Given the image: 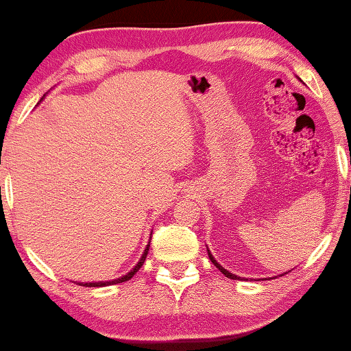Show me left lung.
Returning <instances> with one entry per match:
<instances>
[{"mask_svg": "<svg viewBox=\"0 0 351 351\" xmlns=\"http://www.w3.org/2000/svg\"><path fill=\"white\" fill-rule=\"evenodd\" d=\"M208 256H209V258H210V262H213V263H214V265H215V267H217V268H219V270H220V271H222L225 276H227V278H230V280H243V278H241V276H237V275H233V273H230L228 270H225V268H223L222 265H220V263H219L217 261H215V258H214V256H213V254H210V251H209V249H208ZM265 280H267V278H265Z\"/></svg>", "mask_w": 351, "mask_h": 351, "instance_id": "1", "label": "left lung"}]
</instances>
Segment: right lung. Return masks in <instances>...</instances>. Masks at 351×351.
Segmentation results:
<instances>
[{
    "label": "right lung",
    "mask_w": 351,
    "mask_h": 351,
    "mask_svg": "<svg viewBox=\"0 0 351 351\" xmlns=\"http://www.w3.org/2000/svg\"><path fill=\"white\" fill-rule=\"evenodd\" d=\"M150 239H152V237H150ZM148 249H150V244H147V247H145V251H143V254H142L141 261H138V262L136 263V267H134L131 271H128L126 275L119 276V278H117V280H110V281H99V282H78V285H81V286H86V287H104V286L119 285V282H124V281L131 280V278H132L134 275H136V273H137L138 270H141V267L143 265V262H145V258H147V254H148Z\"/></svg>",
    "instance_id": "add662e5"
}]
</instances>
